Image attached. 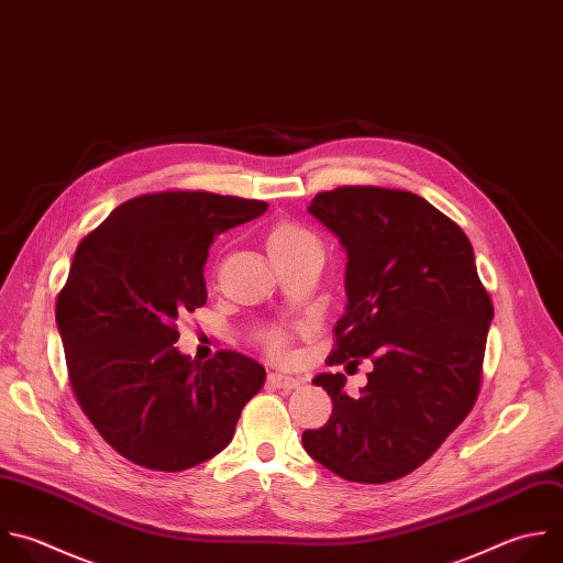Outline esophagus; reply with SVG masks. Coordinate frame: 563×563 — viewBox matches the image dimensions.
Returning <instances> with one entry per match:
<instances>
[{"label":"esophagus","instance_id":"obj_1","mask_svg":"<svg viewBox=\"0 0 563 563\" xmlns=\"http://www.w3.org/2000/svg\"><path fill=\"white\" fill-rule=\"evenodd\" d=\"M268 385L275 387V389H286V391H290V389H295V387L301 385V378L288 376V374H279V372H271V374H268Z\"/></svg>","mask_w":563,"mask_h":563}]
</instances>
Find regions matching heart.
I'll use <instances>...</instances> for the list:
<instances>
[{
    "instance_id": "b5f03b06",
    "label": "heart",
    "mask_w": 563,
    "mask_h": 563,
    "mask_svg": "<svg viewBox=\"0 0 563 563\" xmlns=\"http://www.w3.org/2000/svg\"><path fill=\"white\" fill-rule=\"evenodd\" d=\"M308 244H317L314 235L295 222H277L266 235V251L271 260L288 255ZM266 347L271 350V354L284 358L288 354V336L282 330H271L266 334Z\"/></svg>"
}]
</instances>
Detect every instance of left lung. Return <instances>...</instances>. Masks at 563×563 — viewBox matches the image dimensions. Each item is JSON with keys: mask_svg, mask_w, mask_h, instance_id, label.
Segmentation results:
<instances>
[{"mask_svg": "<svg viewBox=\"0 0 563 563\" xmlns=\"http://www.w3.org/2000/svg\"><path fill=\"white\" fill-rule=\"evenodd\" d=\"M347 253V306L328 365L372 358L361 396L319 374L332 416L301 442L350 482H394L468 416L482 378L493 303L464 231L411 191L339 187L308 207Z\"/></svg>", "mask_w": 563, "mask_h": 563, "instance_id": "8db88e82", "label": "left lung"}]
</instances>
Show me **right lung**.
<instances>
[{"label":"right lung","mask_w":563,"mask_h":563,"mask_svg":"<svg viewBox=\"0 0 563 563\" xmlns=\"http://www.w3.org/2000/svg\"><path fill=\"white\" fill-rule=\"evenodd\" d=\"M262 200L207 191L132 198L77 246L57 297L73 391L110 446L152 471H185L233 438L266 369L233 350L198 363L176 321L207 303L213 238L260 218Z\"/></svg>","instance_id":"right-lung-1"}]
</instances>
